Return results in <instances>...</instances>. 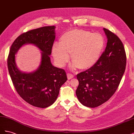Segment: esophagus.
<instances>
[{"label": "esophagus", "instance_id": "obj_1", "mask_svg": "<svg viewBox=\"0 0 134 134\" xmlns=\"http://www.w3.org/2000/svg\"><path fill=\"white\" fill-rule=\"evenodd\" d=\"M67 76H68V79H72V78H74V75L73 74L68 73V74H67Z\"/></svg>", "mask_w": 134, "mask_h": 134}]
</instances>
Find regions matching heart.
<instances>
[{
  "label": "heart",
  "mask_w": 134,
  "mask_h": 134,
  "mask_svg": "<svg viewBox=\"0 0 134 134\" xmlns=\"http://www.w3.org/2000/svg\"><path fill=\"white\" fill-rule=\"evenodd\" d=\"M59 45L55 44L52 52L56 62L63 66L71 54L72 68L87 70L98 62L105 46L103 36L99 33L81 29L68 31L61 36Z\"/></svg>",
  "instance_id": "1"
}]
</instances>
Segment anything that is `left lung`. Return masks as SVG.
<instances>
[{"mask_svg":"<svg viewBox=\"0 0 134 134\" xmlns=\"http://www.w3.org/2000/svg\"><path fill=\"white\" fill-rule=\"evenodd\" d=\"M107 37L105 51L90 69L77 74L79 86L76 94L84 106L94 108L102 104L115 93L126 65L124 44L113 32L103 28Z\"/></svg>","mask_w":134,"mask_h":134,"instance_id":"1","label":"left lung"}]
</instances>
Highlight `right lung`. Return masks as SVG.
I'll return each mask as SVG.
<instances>
[{
  "instance_id": "add662e5",
  "label": "right lung",
  "mask_w": 134,
  "mask_h": 134,
  "mask_svg": "<svg viewBox=\"0 0 134 134\" xmlns=\"http://www.w3.org/2000/svg\"><path fill=\"white\" fill-rule=\"evenodd\" d=\"M55 27L45 26L25 32L16 38L10 47L7 59L9 73L16 91L32 106L46 108L57 99L60 89L67 80L66 72L52 65L50 58L55 38ZM34 44L42 53V62L35 72L22 73L16 66L15 54L23 44Z\"/></svg>"
}]
</instances>
